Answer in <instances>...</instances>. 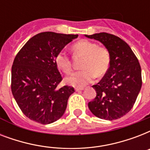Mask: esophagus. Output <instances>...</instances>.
Here are the masks:
<instances>
[{"label": "esophagus", "instance_id": "esophagus-1", "mask_svg": "<svg viewBox=\"0 0 150 150\" xmlns=\"http://www.w3.org/2000/svg\"><path fill=\"white\" fill-rule=\"evenodd\" d=\"M83 89H84V88H83V87H82V88H75V91L79 92V91H82V90H83Z\"/></svg>", "mask_w": 150, "mask_h": 150}]
</instances>
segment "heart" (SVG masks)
<instances>
[{
	"instance_id": "1",
	"label": "heart",
	"mask_w": 150,
	"mask_h": 150,
	"mask_svg": "<svg viewBox=\"0 0 150 150\" xmlns=\"http://www.w3.org/2000/svg\"><path fill=\"white\" fill-rule=\"evenodd\" d=\"M75 54L84 57L81 64L82 70L72 73L66 78L67 84L82 88L93 81L95 76L101 77L107 72L110 66V54L105 47H98L91 41L82 40L72 47ZM55 64L57 68L65 74L70 73L71 62L70 57L64 51H60L55 57Z\"/></svg>"
}]
</instances>
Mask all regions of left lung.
Here are the masks:
<instances>
[{
	"mask_svg": "<svg viewBox=\"0 0 150 150\" xmlns=\"http://www.w3.org/2000/svg\"><path fill=\"white\" fill-rule=\"evenodd\" d=\"M100 41L110 54V67L93 88L96 96L88 103L100 119L113 121L130 111L142 87L141 67L131 47L118 36L107 33L85 35Z\"/></svg>",
	"mask_w": 150,
	"mask_h": 150,
	"instance_id": "1",
	"label": "left lung"
}]
</instances>
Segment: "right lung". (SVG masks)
Here are the masks:
<instances>
[{
    "instance_id": "add662e5",
    "label": "right lung",
    "mask_w": 150,
    "mask_h": 150,
    "mask_svg": "<svg viewBox=\"0 0 150 150\" xmlns=\"http://www.w3.org/2000/svg\"><path fill=\"white\" fill-rule=\"evenodd\" d=\"M78 35L44 32L27 41L11 68V92L22 113L33 121L53 123L63 116L74 88L62 80L55 57Z\"/></svg>"
}]
</instances>
